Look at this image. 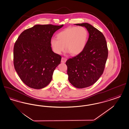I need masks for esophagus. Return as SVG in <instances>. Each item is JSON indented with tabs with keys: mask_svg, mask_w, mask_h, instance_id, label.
Returning a JSON list of instances; mask_svg holds the SVG:
<instances>
[{
	"mask_svg": "<svg viewBox=\"0 0 129 129\" xmlns=\"http://www.w3.org/2000/svg\"><path fill=\"white\" fill-rule=\"evenodd\" d=\"M67 61V59L66 58H64V57H62L61 58V62L62 63H65L66 61Z\"/></svg>",
	"mask_w": 129,
	"mask_h": 129,
	"instance_id": "esophagus-1",
	"label": "esophagus"
}]
</instances>
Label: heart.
Segmentation results:
<instances>
[{
	"instance_id": "b5f03b06",
	"label": "heart",
	"mask_w": 129,
	"mask_h": 129,
	"mask_svg": "<svg viewBox=\"0 0 129 129\" xmlns=\"http://www.w3.org/2000/svg\"><path fill=\"white\" fill-rule=\"evenodd\" d=\"M88 32L83 26L69 27L57 34V39L51 40V45L56 54H60L65 49L72 55H78L86 47Z\"/></svg>"
}]
</instances>
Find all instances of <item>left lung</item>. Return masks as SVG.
<instances>
[{
	"mask_svg": "<svg viewBox=\"0 0 129 129\" xmlns=\"http://www.w3.org/2000/svg\"><path fill=\"white\" fill-rule=\"evenodd\" d=\"M85 27L89 38L84 51L67 60L68 80L78 88L95 83L103 74L108 57L106 41L103 34L88 23L76 24Z\"/></svg>",
	"mask_w": 129,
	"mask_h": 129,
	"instance_id": "8db88e82",
	"label": "left lung"
}]
</instances>
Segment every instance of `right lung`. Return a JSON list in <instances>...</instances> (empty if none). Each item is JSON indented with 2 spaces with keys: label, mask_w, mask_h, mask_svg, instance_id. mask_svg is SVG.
Listing matches in <instances>:
<instances>
[{
  "label": "right lung",
  "mask_w": 129,
  "mask_h": 129,
  "mask_svg": "<svg viewBox=\"0 0 129 129\" xmlns=\"http://www.w3.org/2000/svg\"><path fill=\"white\" fill-rule=\"evenodd\" d=\"M63 26L36 25L24 31L13 48V63L20 79L26 86L41 89L52 79L61 56L52 50L50 41L56 31Z\"/></svg>",
  "instance_id": "1"
}]
</instances>
